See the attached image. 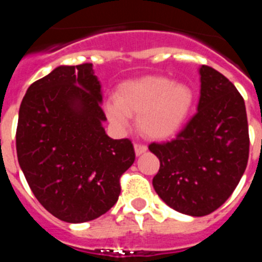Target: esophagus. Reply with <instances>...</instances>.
<instances>
[{"label": "esophagus", "mask_w": 262, "mask_h": 262, "mask_svg": "<svg viewBox=\"0 0 262 262\" xmlns=\"http://www.w3.org/2000/svg\"><path fill=\"white\" fill-rule=\"evenodd\" d=\"M145 151H147V145L142 144V143H135V154L138 155V156L144 154Z\"/></svg>", "instance_id": "1"}]
</instances>
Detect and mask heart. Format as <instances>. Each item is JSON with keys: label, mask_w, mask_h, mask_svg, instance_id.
I'll list each match as a JSON object with an SVG mask.
<instances>
[{"label": "heart", "mask_w": 262, "mask_h": 262, "mask_svg": "<svg viewBox=\"0 0 262 262\" xmlns=\"http://www.w3.org/2000/svg\"><path fill=\"white\" fill-rule=\"evenodd\" d=\"M115 103L107 105V115L117 126L127 124L129 114H139V128L151 138H165L181 126L193 101L185 84H173L161 76H145L118 88Z\"/></svg>", "instance_id": "heart-1"}]
</instances>
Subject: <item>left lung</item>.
<instances>
[{"instance_id": "8db88e82", "label": "left lung", "mask_w": 262, "mask_h": 262, "mask_svg": "<svg viewBox=\"0 0 262 262\" xmlns=\"http://www.w3.org/2000/svg\"><path fill=\"white\" fill-rule=\"evenodd\" d=\"M196 113L174 139L151 143L160 160L155 190L176 211L205 216L231 196L248 164L244 98L221 72L202 66Z\"/></svg>"}]
</instances>
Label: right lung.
<instances>
[{
    "label": "right lung",
    "mask_w": 262,
    "mask_h": 262,
    "mask_svg": "<svg viewBox=\"0 0 262 262\" xmlns=\"http://www.w3.org/2000/svg\"><path fill=\"white\" fill-rule=\"evenodd\" d=\"M101 102L93 64L84 62L53 69L30 85L20 103L18 163L40 205L68 223L107 212L135 161L129 139L106 135Z\"/></svg>",
    "instance_id": "1"
}]
</instances>
